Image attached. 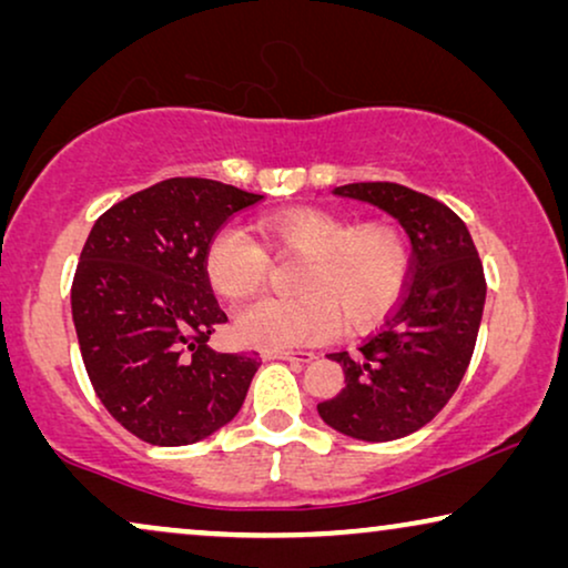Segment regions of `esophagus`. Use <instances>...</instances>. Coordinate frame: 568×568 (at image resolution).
<instances>
[{
	"label": "esophagus",
	"mask_w": 568,
	"mask_h": 568,
	"mask_svg": "<svg viewBox=\"0 0 568 568\" xmlns=\"http://www.w3.org/2000/svg\"><path fill=\"white\" fill-rule=\"evenodd\" d=\"M263 359H284V362L307 364L315 359V354L313 352H263Z\"/></svg>",
	"instance_id": "1"
}]
</instances>
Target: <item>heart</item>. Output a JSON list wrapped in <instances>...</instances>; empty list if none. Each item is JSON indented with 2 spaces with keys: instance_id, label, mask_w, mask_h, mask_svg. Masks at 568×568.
Instances as JSON below:
<instances>
[{
  "instance_id": "obj_1",
  "label": "heart",
  "mask_w": 568,
  "mask_h": 568,
  "mask_svg": "<svg viewBox=\"0 0 568 568\" xmlns=\"http://www.w3.org/2000/svg\"><path fill=\"white\" fill-rule=\"evenodd\" d=\"M276 255L302 258L292 274L294 297H261L240 307L232 333L240 344L278 348L325 338L344 321L362 331L377 323L408 278L410 251L400 227L387 222L354 224L325 209L297 206L258 222ZM206 276L224 297L255 292L268 274V255L245 230L227 224L209 240Z\"/></svg>"
}]
</instances>
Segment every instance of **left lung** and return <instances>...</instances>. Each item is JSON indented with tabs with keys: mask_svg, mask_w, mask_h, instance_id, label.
<instances>
[{
	"mask_svg": "<svg viewBox=\"0 0 568 568\" xmlns=\"http://www.w3.org/2000/svg\"><path fill=\"white\" fill-rule=\"evenodd\" d=\"M383 209L408 232V282L385 325L354 354L336 352L346 385L317 403L333 429L364 442H390L429 424L468 369L486 302V276L465 222L426 193L398 183L333 189Z\"/></svg>",
	"mask_w": 568,
	"mask_h": 568,
	"instance_id": "obj_1",
	"label": "left lung"
}]
</instances>
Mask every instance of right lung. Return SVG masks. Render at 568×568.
I'll list each match as a JSON object with an SVG mask.
<instances>
[{"instance_id":"1","label":"right lung","mask_w":568,"mask_h":568,"mask_svg":"<svg viewBox=\"0 0 568 568\" xmlns=\"http://www.w3.org/2000/svg\"><path fill=\"white\" fill-rule=\"evenodd\" d=\"M258 193L168 178L113 204L90 230L72 282L84 369L123 429L160 447L209 437L237 416L261 359L209 336L227 315L209 284V240Z\"/></svg>"}]
</instances>
